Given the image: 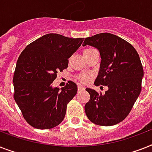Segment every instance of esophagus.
I'll return each instance as SVG.
<instances>
[{
	"label": "esophagus",
	"instance_id": "obj_1",
	"mask_svg": "<svg viewBox=\"0 0 152 152\" xmlns=\"http://www.w3.org/2000/svg\"><path fill=\"white\" fill-rule=\"evenodd\" d=\"M77 89H78V91H82V90H84V89H85V88H84L83 86H79L78 87H77Z\"/></svg>",
	"mask_w": 152,
	"mask_h": 152
}]
</instances>
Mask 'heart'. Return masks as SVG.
<instances>
[{
	"label": "heart",
	"mask_w": 152,
	"mask_h": 152,
	"mask_svg": "<svg viewBox=\"0 0 152 152\" xmlns=\"http://www.w3.org/2000/svg\"><path fill=\"white\" fill-rule=\"evenodd\" d=\"M94 51H96V49L93 48H86L83 50V55L85 57H87L88 55H90L91 53H93ZM77 79L80 82L82 83H86V82H88L89 80V75H87V74H80V75H77Z\"/></svg>",
	"instance_id": "1"
}]
</instances>
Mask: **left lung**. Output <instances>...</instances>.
Returning a JSON list of instances; mask_svg holds the SVG:
<instances>
[{
    "label": "left lung",
    "mask_w": 152,
    "mask_h": 152,
    "mask_svg": "<svg viewBox=\"0 0 152 152\" xmlns=\"http://www.w3.org/2000/svg\"><path fill=\"white\" fill-rule=\"evenodd\" d=\"M99 51L101 63L95 86H107L104 95L86 88L90 99L85 111L98 126H114L127 117L141 91L144 70L137 52L131 44L110 33L86 37L82 45Z\"/></svg>",
    "instance_id": "obj_1"
}]
</instances>
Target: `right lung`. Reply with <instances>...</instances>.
<instances>
[{
	"label": "right lung",
	"mask_w": 152,
	"mask_h": 152,
	"mask_svg": "<svg viewBox=\"0 0 152 152\" xmlns=\"http://www.w3.org/2000/svg\"><path fill=\"white\" fill-rule=\"evenodd\" d=\"M83 42L48 34L28 45L18 58L13 76L14 99L31 126L48 129L58 126L75 97L77 85L69 81L59 90L52 84L57 73L68 66V59Z\"/></svg>",
	"instance_id": "1"
}]
</instances>
